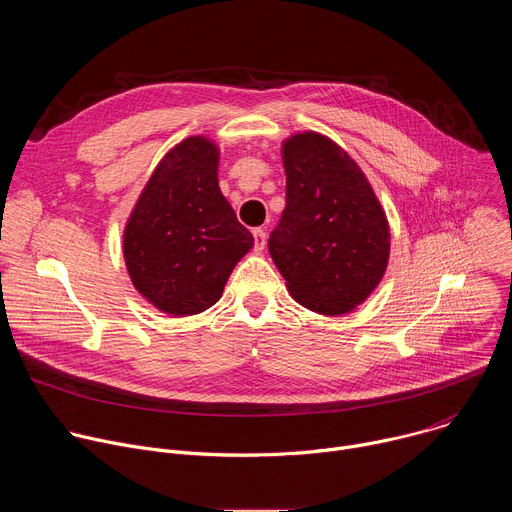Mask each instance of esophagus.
<instances>
[{
	"label": "esophagus",
	"mask_w": 512,
	"mask_h": 512,
	"mask_svg": "<svg viewBox=\"0 0 512 512\" xmlns=\"http://www.w3.org/2000/svg\"><path fill=\"white\" fill-rule=\"evenodd\" d=\"M253 237H255V251H263V249H265V243H267V233H265V229H255V231H253Z\"/></svg>",
	"instance_id": "34e87169"
}]
</instances>
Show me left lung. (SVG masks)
Masks as SVG:
<instances>
[{
    "label": "left lung",
    "mask_w": 512,
    "mask_h": 512,
    "mask_svg": "<svg viewBox=\"0 0 512 512\" xmlns=\"http://www.w3.org/2000/svg\"><path fill=\"white\" fill-rule=\"evenodd\" d=\"M281 158L285 208L269 237L271 259L298 304L324 316L348 314L385 275V210L356 162L326 135H291Z\"/></svg>",
    "instance_id": "8db88e82"
}]
</instances>
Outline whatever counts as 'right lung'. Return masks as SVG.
I'll return each instance as SVG.
<instances>
[{
  "label": "right lung",
  "mask_w": 512,
  "mask_h": 512,
  "mask_svg": "<svg viewBox=\"0 0 512 512\" xmlns=\"http://www.w3.org/2000/svg\"><path fill=\"white\" fill-rule=\"evenodd\" d=\"M218 148L192 135L172 148L139 194L123 233L131 283L158 310L192 316L223 296L253 235L218 188Z\"/></svg>",
  "instance_id": "add662e5"
}]
</instances>
